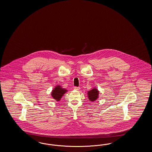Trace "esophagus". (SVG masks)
<instances>
[{
	"label": "esophagus",
	"mask_w": 152,
	"mask_h": 152,
	"mask_svg": "<svg viewBox=\"0 0 152 152\" xmlns=\"http://www.w3.org/2000/svg\"><path fill=\"white\" fill-rule=\"evenodd\" d=\"M75 90H80V87H77V86H75L74 88Z\"/></svg>",
	"instance_id": "34e87169"
}]
</instances>
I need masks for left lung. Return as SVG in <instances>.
I'll return each mask as SVG.
<instances>
[{
  "label": "left lung",
  "mask_w": 152,
  "mask_h": 152,
  "mask_svg": "<svg viewBox=\"0 0 152 152\" xmlns=\"http://www.w3.org/2000/svg\"><path fill=\"white\" fill-rule=\"evenodd\" d=\"M99 95V91L96 88H93L91 90L89 91L88 92V99L90 100V101H95L96 100Z\"/></svg>",
  "instance_id": "1"
}]
</instances>
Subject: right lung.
I'll use <instances>...</instances> for the list:
<instances>
[{"label": "right lung", "mask_w": 152, "mask_h": 152, "mask_svg": "<svg viewBox=\"0 0 152 152\" xmlns=\"http://www.w3.org/2000/svg\"><path fill=\"white\" fill-rule=\"evenodd\" d=\"M66 91V90L61 88V86H57L55 89L52 91V96L56 100V101H60L61 97L64 94L65 92Z\"/></svg>", "instance_id": "add662e5"}]
</instances>
